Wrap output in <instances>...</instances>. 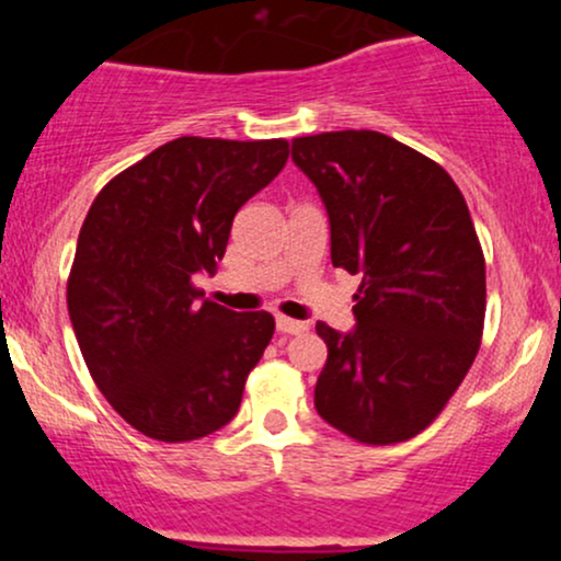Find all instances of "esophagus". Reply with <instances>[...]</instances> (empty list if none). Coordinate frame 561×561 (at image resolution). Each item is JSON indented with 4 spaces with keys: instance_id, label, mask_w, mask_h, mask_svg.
<instances>
[{
    "instance_id": "obj_1",
    "label": "esophagus",
    "mask_w": 561,
    "mask_h": 561,
    "mask_svg": "<svg viewBox=\"0 0 561 561\" xmlns=\"http://www.w3.org/2000/svg\"><path fill=\"white\" fill-rule=\"evenodd\" d=\"M276 330H279L282 334H302V332H308V321L276 317Z\"/></svg>"
}]
</instances>
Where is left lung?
Returning <instances> with one entry per match:
<instances>
[{
  "mask_svg": "<svg viewBox=\"0 0 561 561\" xmlns=\"http://www.w3.org/2000/svg\"><path fill=\"white\" fill-rule=\"evenodd\" d=\"M330 216L332 266L362 274L356 327L319 321L327 364L313 403L369 446L420 435L480 351L485 259L465 195L435 160L379 131L293 139Z\"/></svg>",
  "mask_w": 561,
  "mask_h": 561,
  "instance_id": "1",
  "label": "left lung"
}]
</instances>
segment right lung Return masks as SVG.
<instances>
[{
	"instance_id": "1",
	"label": "right lung",
	"mask_w": 561,
	"mask_h": 561,
	"mask_svg": "<svg viewBox=\"0 0 561 561\" xmlns=\"http://www.w3.org/2000/svg\"><path fill=\"white\" fill-rule=\"evenodd\" d=\"M285 139L179 137L94 197L68 276L76 340L107 403L163 443L234 420L274 317L203 300L237 210L285 169Z\"/></svg>"
}]
</instances>
